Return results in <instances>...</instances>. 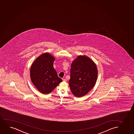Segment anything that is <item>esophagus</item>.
Wrapping results in <instances>:
<instances>
[{
	"label": "esophagus",
	"instance_id": "obj_1",
	"mask_svg": "<svg viewBox=\"0 0 134 134\" xmlns=\"http://www.w3.org/2000/svg\"><path fill=\"white\" fill-rule=\"evenodd\" d=\"M62 80H63V81H64V82H66V81H67V80H66L65 78H63Z\"/></svg>",
	"mask_w": 134,
	"mask_h": 134
}]
</instances>
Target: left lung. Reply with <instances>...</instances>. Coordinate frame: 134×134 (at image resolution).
<instances>
[{
  "label": "left lung",
  "mask_w": 134,
  "mask_h": 134,
  "mask_svg": "<svg viewBox=\"0 0 134 134\" xmlns=\"http://www.w3.org/2000/svg\"><path fill=\"white\" fill-rule=\"evenodd\" d=\"M98 69L95 63L86 55H79L71 64L69 85L76 97L87 94L96 83Z\"/></svg>",
  "instance_id": "left-lung-1"
}]
</instances>
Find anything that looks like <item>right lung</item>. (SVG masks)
<instances>
[{
  "label": "right lung",
  "mask_w": 134,
  "mask_h": 134,
  "mask_svg": "<svg viewBox=\"0 0 134 134\" xmlns=\"http://www.w3.org/2000/svg\"><path fill=\"white\" fill-rule=\"evenodd\" d=\"M55 58L50 53H44L33 62L30 69V77L33 85L42 94L51 93L62 80L53 67Z\"/></svg>",
  "instance_id": "1"
}]
</instances>
